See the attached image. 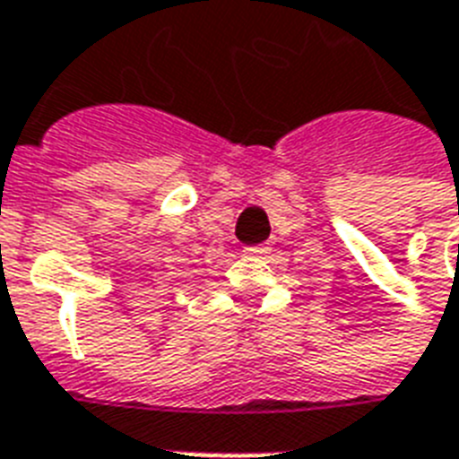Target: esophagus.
Wrapping results in <instances>:
<instances>
[{"instance_id":"34e87169","label":"esophagus","mask_w":459,"mask_h":459,"mask_svg":"<svg viewBox=\"0 0 459 459\" xmlns=\"http://www.w3.org/2000/svg\"><path fill=\"white\" fill-rule=\"evenodd\" d=\"M245 255H250V257H262L269 252V245H255V247H245Z\"/></svg>"}]
</instances>
